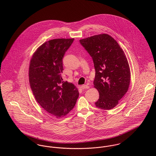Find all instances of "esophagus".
I'll return each instance as SVG.
<instances>
[{"label": "esophagus", "instance_id": "esophagus-1", "mask_svg": "<svg viewBox=\"0 0 156 156\" xmlns=\"http://www.w3.org/2000/svg\"><path fill=\"white\" fill-rule=\"evenodd\" d=\"M81 88H82V89H89V86H88V85H82V87H81Z\"/></svg>", "mask_w": 156, "mask_h": 156}]
</instances>
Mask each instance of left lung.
Here are the masks:
<instances>
[{
  "mask_svg": "<svg viewBox=\"0 0 156 156\" xmlns=\"http://www.w3.org/2000/svg\"><path fill=\"white\" fill-rule=\"evenodd\" d=\"M94 62V87L99 92L95 106L101 109L115 108L127 92L130 69L126 56L117 41L106 34L80 40Z\"/></svg>",
  "mask_w": 156,
  "mask_h": 156,
  "instance_id": "8db88e82",
  "label": "left lung"
}]
</instances>
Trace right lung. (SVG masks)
<instances>
[{
	"label": "right lung",
	"mask_w": 156,
	"mask_h": 156,
	"mask_svg": "<svg viewBox=\"0 0 156 156\" xmlns=\"http://www.w3.org/2000/svg\"><path fill=\"white\" fill-rule=\"evenodd\" d=\"M74 38L47 41L34 53L29 64L30 86L37 103L54 117L62 118L74 107L77 88L61 77L62 58Z\"/></svg>",
	"instance_id": "1"
}]
</instances>
